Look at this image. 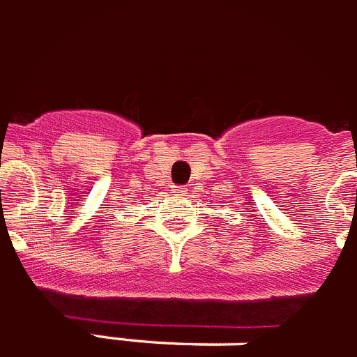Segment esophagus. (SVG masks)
<instances>
[{
	"label": "esophagus",
	"instance_id": "34e87169",
	"mask_svg": "<svg viewBox=\"0 0 357 357\" xmlns=\"http://www.w3.org/2000/svg\"><path fill=\"white\" fill-rule=\"evenodd\" d=\"M185 190H188V188H184V185H181V188H175V190H173V193H176V195H182V193H184Z\"/></svg>",
	"mask_w": 357,
	"mask_h": 357
}]
</instances>
